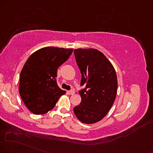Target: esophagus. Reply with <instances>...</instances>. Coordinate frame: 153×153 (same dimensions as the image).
Returning <instances> with one entry per match:
<instances>
[{"label":"esophagus","mask_w":153,"mask_h":153,"mask_svg":"<svg viewBox=\"0 0 153 153\" xmlns=\"http://www.w3.org/2000/svg\"><path fill=\"white\" fill-rule=\"evenodd\" d=\"M68 94H70V95H73V94H75V91H74V90H73V89L70 90V91H68Z\"/></svg>","instance_id":"obj_1"}]
</instances>
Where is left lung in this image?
I'll use <instances>...</instances> for the list:
<instances>
[{
	"label": "left lung",
	"mask_w": 153,
	"mask_h": 153,
	"mask_svg": "<svg viewBox=\"0 0 153 153\" xmlns=\"http://www.w3.org/2000/svg\"><path fill=\"white\" fill-rule=\"evenodd\" d=\"M82 74L80 104L74 112L81 122L95 123L106 116L116 99L118 82L114 67L104 54L96 49L74 51Z\"/></svg>",
	"instance_id": "1"
}]
</instances>
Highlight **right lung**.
I'll list each match as a JSON object with an SVG mask.
<instances>
[{"label": "right lung", "mask_w": 153, "mask_h": 153, "mask_svg": "<svg viewBox=\"0 0 153 153\" xmlns=\"http://www.w3.org/2000/svg\"><path fill=\"white\" fill-rule=\"evenodd\" d=\"M72 49L46 47L32 54L22 67L19 93L34 114L48 113L66 92L57 85V69L69 59Z\"/></svg>", "instance_id": "obj_1"}]
</instances>
